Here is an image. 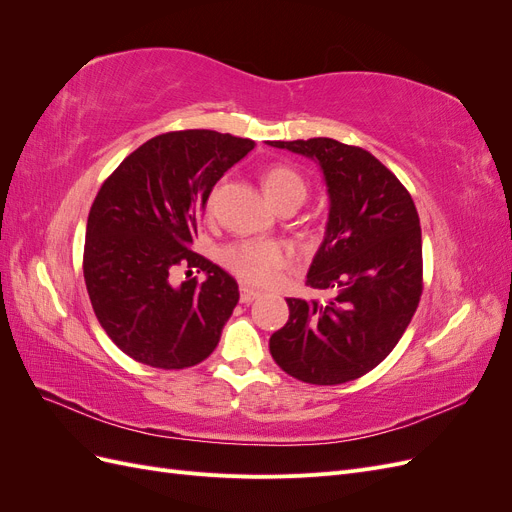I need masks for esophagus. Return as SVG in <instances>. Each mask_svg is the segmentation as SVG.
<instances>
[{"instance_id": "obj_1", "label": "esophagus", "mask_w": 512, "mask_h": 512, "mask_svg": "<svg viewBox=\"0 0 512 512\" xmlns=\"http://www.w3.org/2000/svg\"><path fill=\"white\" fill-rule=\"evenodd\" d=\"M258 297H260L258 290H254V288H250V286H241V303L250 305V303L256 301Z\"/></svg>"}]
</instances>
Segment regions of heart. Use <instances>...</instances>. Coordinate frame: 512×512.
I'll list each match as a JSON object with an SVG mask.
<instances>
[{
	"mask_svg": "<svg viewBox=\"0 0 512 512\" xmlns=\"http://www.w3.org/2000/svg\"><path fill=\"white\" fill-rule=\"evenodd\" d=\"M262 185H265V192L273 207L286 203V200H299V203H303L307 196L305 179L297 170L284 164L271 166L265 177H262ZM222 260L239 280L267 286L288 262V252L284 245L273 241H241L228 245L222 252Z\"/></svg>",
	"mask_w": 512,
	"mask_h": 512,
	"instance_id": "obj_1",
	"label": "heart"
}]
</instances>
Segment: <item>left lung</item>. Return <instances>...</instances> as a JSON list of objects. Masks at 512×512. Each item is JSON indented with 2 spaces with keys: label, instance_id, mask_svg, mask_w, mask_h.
<instances>
[{
  "label": "left lung",
  "instance_id": "obj_1",
  "mask_svg": "<svg viewBox=\"0 0 512 512\" xmlns=\"http://www.w3.org/2000/svg\"><path fill=\"white\" fill-rule=\"evenodd\" d=\"M314 160L329 196L307 286L327 303L286 299L290 318L269 339L273 361L309 384H344L380 365L408 329L423 290L414 200L380 160L333 138L267 143Z\"/></svg>",
  "mask_w": 512,
  "mask_h": 512
}]
</instances>
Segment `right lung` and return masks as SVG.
I'll list each match as a JSON object with an SVG mask.
<instances>
[{
	"mask_svg": "<svg viewBox=\"0 0 512 512\" xmlns=\"http://www.w3.org/2000/svg\"><path fill=\"white\" fill-rule=\"evenodd\" d=\"M254 147L213 130L160 134L100 188L87 218L85 284L102 329L134 361L183 369L218 346L239 286L190 243L213 185ZM177 266H196L206 282L173 285Z\"/></svg>",
	"mask_w": 512,
	"mask_h": 512,
	"instance_id": "right-lung-1",
	"label": "right lung"
}]
</instances>
